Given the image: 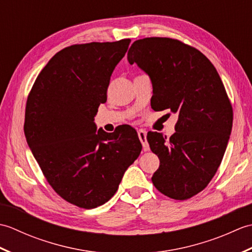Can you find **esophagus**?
I'll return each instance as SVG.
<instances>
[{
  "label": "esophagus",
  "instance_id": "obj_1",
  "mask_svg": "<svg viewBox=\"0 0 252 252\" xmlns=\"http://www.w3.org/2000/svg\"><path fill=\"white\" fill-rule=\"evenodd\" d=\"M137 134H138V138H140V141L143 145V149L145 152L149 151V145H148V142H147V132L143 129H140L137 131Z\"/></svg>",
  "mask_w": 252,
  "mask_h": 252
}]
</instances>
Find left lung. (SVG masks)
<instances>
[{
    "mask_svg": "<svg viewBox=\"0 0 252 252\" xmlns=\"http://www.w3.org/2000/svg\"><path fill=\"white\" fill-rule=\"evenodd\" d=\"M127 61L151 79L152 108L179 117L168 140L162 133L147 134L160 160L153 183L173 199L190 198L215 176L231 135L233 110L222 80L201 52L169 37L135 41Z\"/></svg>",
    "mask_w": 252,
    "mask_h": 252,
    "instance_id": "obj_1",
    "label": "left lung"
}]
</instances>
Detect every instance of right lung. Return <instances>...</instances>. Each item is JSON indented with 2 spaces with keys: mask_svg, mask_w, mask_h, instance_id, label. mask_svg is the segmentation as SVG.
Returning a JSON list of instances; mask_svg holds the SVG:
<instances>
[{
  "mask_svg": "<svg viewBox=\"0 0 252 252\" xmlns=\"http://www.w3.org/2000/svg\"><path fill=\"white\" fill-rule=\"evenodd\" d=\"M130 42H92L60 51L39 73L27 100L25 134L32 155L57 194L78 207L108 201L142 151L130 126L107 133L94 122Z\"/></svg>",
  "mask_w": 252,
  "mask_h": 252,
  "instance_id": "1",
  "label": "right lung"
}]
</instances>
